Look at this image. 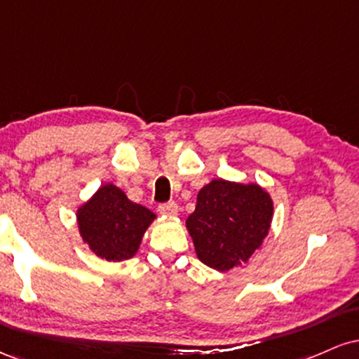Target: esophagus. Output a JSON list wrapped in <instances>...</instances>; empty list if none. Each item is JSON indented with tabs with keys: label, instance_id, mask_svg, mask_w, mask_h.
Listing matches in <instances>:
<instances>
[{
	"label": "esophagus",
	"instance_id": "esophagus-1",
	"mask_svg": "<svg viewBox=\"0 0 359 359\" xmlns=\"http://www.w3.org/2000/svg\"><path fill=\"white\" fill-rule=\"evenodd\" d=\"M158 212L163 214V216H175L177 212H179V205L174 201H170V203H163L158 205Z\"/></svg>",
	"mask_w": 359,
	"mask_h": 359
}]
</instances>
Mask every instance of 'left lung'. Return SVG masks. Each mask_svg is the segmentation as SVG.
<instances>
[{
	"instance_id": "left-lung-1",
	"label": "left lung",
	"mask_w": 359,
	"mask_h": 359,
	"mask_svg": "<svg viewBox=\"0 0 359 359\" xmlns=\"http://www.w3.org/2000/svg\"><path fill=\"white\" fill-rule=\"evenodd\" d=\"M273 204L257 184L212 180L197 194L196 211L187 217L196 253L219 271L246 262L269 234Z\"/></svg>"
}]
</instances>
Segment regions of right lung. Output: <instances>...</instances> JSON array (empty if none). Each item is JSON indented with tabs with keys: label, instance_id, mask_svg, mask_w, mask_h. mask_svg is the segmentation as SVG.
Wrapping results in <instances>:
<instances>
[{
	"label": "right lung",
	"instance_id": "1",
	"mask_svg": "<svg viewBox=\"0 0 359 359\" xmlns=\"http://www.w3.org/2000/svg\"><path fill=\"white\" fill-rule=\"evenodd\" d=\"M155 214L131 203L116 185L106 184L77 212L81 236L97 257L121 262L137 253Z\"/></svg>",
	"mask_w": 359,
	"mask_h": 359
}]
</instances>
